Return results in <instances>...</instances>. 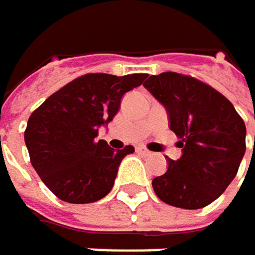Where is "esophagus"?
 Returning <instances> with one entry per match:
<instances>
[{"mask_svg": "<svg viewBox=\"0 0 255 255\" xmlns=\"http://www.w3.org/2000/svg\"><path fill=\"white\" fill-rule=\"evenodd\" d=\"M137 152H138V154H141V155H144V157L150 155V150H147L144 146H138V147H137Z\"/></svg>", "mask_w": 255, "mask_h": 255, "instance_id": "1", "label": "esophagus"}]
</instances>
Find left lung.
Segmentation results:
<instances>
[{"label": "left lung", "instance_id": "obj_1", "mask_svg": "<svg viewBox=\"0 0 255 255\" xmlns=\"http://www.w3.org/2000/svg\"><path fill=\"white\" fill-rule=\"evenodd\" d=\"M168 112L181 155L152 180L161 202L200 209L219 198L234 180L246 150L245 123L220 92L175 72L150 75L143 84ZM255 147V135H254Z\"/></svg>", "mask_w": 255, "mask_h": 255}]
</instances>
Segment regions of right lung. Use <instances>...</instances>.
Segmentation results:
<instances>
[{
	"label": "right lung",
	"instance_id": "1",
	"mask_svg": "<svg viewBox=\"0 0 255 255\" xmlns=\"http://www.w3.org/2000/svg\"><path fill=\"white\" fill-rule=\"evenodd\" d=\"M146 74H87L50 95L29 118L24 141L44 185L67 203L106 197L132 146L114 149L97 140L98 129L117 115L122 98L143 84Z\"/></svg>",
	"mask_w": 255,
	"mask_h": 255
}]
</instances>
